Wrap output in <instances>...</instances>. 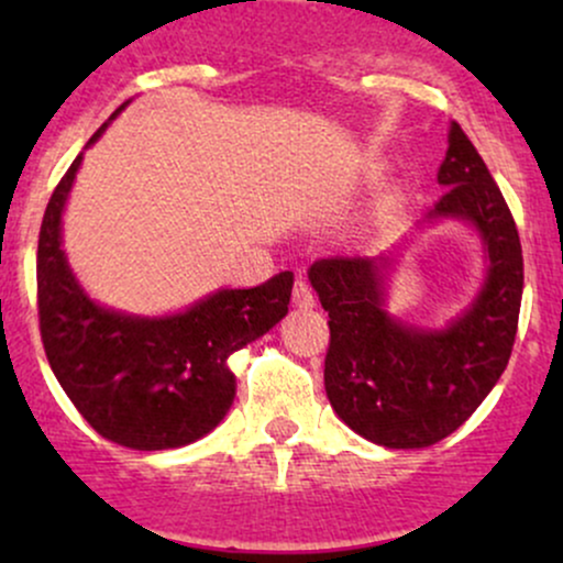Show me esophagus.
Here are the masks:
<instances>
[{
  "instance_id": "obj_1",
  "label": "esophagus",
  "mask_w": 563,
  "mask_h": 563,
  "mask_svg": "<svg viewBox=\"0 0 563 563\" xmlns=\"http://www.w3.org/2000/svg\"><path fill=\"white\" fill-rule=\"evenodd\" d=\"M294 303L296 307H301V309H309V307H314V294H312V286H309L307 280H296L294 283Z\"/></svg>"
}]
</instances>
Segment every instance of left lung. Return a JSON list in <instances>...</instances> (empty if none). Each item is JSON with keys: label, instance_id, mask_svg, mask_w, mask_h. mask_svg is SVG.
<instances>
[{"label": "left lung", "instance_id": "8db88e82", "mask_svg": "<svg viewBox=\"0 0 563 563\" xmlns=\"http://www.w3.org/2000/svg\"><path fill=\"white\" fill-rule=\"evenodd\" d=\"M437 179L448 190L426 219H468L489 256L479 299L450 328L418 331L384 312V256H331L309 267L331 328V407L349 429L391 450L431 448L466 423L506 371L519 328V230L493 174L455 121Z\"/></svg>", "mask_w": 563, "mask_h": 563}]
</instances>
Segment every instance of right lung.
I'll list each match as a JSON object with an SVG mask.
<instances>
[{"mask_svg":"<svg viewBox=\"0 0 563 563\" xmlns=\"http://www.w3.org/2000/svg\"><path fill=\"white\" fill-rule=\"evenodd\" d=\"M79 164L76 156L57 183L38 230L36 303L49 367L102 439L132 450L183 448L209 434L230 410L235 376L228 357L286 318L294 275L280 273L256 288L217 290L187 312L161 320L97 307L70 275L60 249V214Z\"/></svg>","mask_w":563,"mask_h":563,"instance_id":"add662e5","label":"right lung"}]
</instances>
